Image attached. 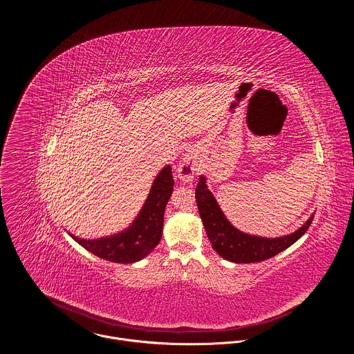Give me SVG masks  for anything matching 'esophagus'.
I'll use <instances>...</instances> for the list:
<instances>
[{
	"mask_svg": "<svg viewBox=\"0 0 354 354\" xmlns=\"http://www.w3.org/2000/svg\"><path fill=\"white\" fill-rule=\"evenodd\" d=\"M198 153L196 149H187L186 154L183 156V158L180 160L178 168H176V172H178V176L182 182L187 183V182H192V179L194 178V174L197 171V167H198Z\"/></svg>",
	"mask_w": 354,
	"mask_h": 354,
	"instance_id": "34e87169",
	"label": "esophagus"
}]
</instances>
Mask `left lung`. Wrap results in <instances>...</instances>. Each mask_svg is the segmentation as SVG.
<instances>
[{
  "label": "left lung",
  "mask_w": 354,
  "mask_h": 354,
  "mask_svg": "<svg viewBox=\"0 0 354 354\" xmlns=\"http://www.w3.org/2000/svg\"><path fill=\"white\" fill-rule=\"evenodd\" d=\"M196 201L213 249L221 258L234 263H255L276 257L304 235L314 220L313 214L297 231L277 238L242 232L228 221L220 209L214 194L207 187L205 175L198 176Z\"/></svg>",
  "instance_id": "obj_1"
}]
</instances>
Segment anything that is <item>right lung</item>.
Masks as SVG:
<instances>
[{"label":"right lung","mask_w":354,"mask_h":354,"mask_svg":"<svg viewBox=\"0 0 354 354\" xmlns=\"http://www.w3.org/2000/svg\"><path fill=\"white\" fill-rule=\"evenodd\" d=\"M174 190L171 165L164 167L156 176L144 205L131 224L118 234L84 239L68 235L91 254L115 263H134L151 254L161 241L164 213Z\"/></svg>","instance_id":"add662e5"}]
</instances>
